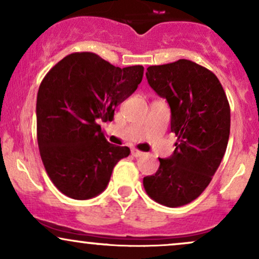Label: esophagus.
I'll return each instance as SVG.
<instances>
[{
	"label": "esophagus",
	"instance_id": "esophagus-1",
	"mask_svg": "<svg viewBox=\"0 0 259 259\" xmlns=\"http://www.w3.org/2000/svg\"><path fill=\"white\" fill-rule=\"evenodd\" d=\"M132 154L134 157H141L142 154H144V152H141V151L139 150H132Z\"/></svg>",
	"mask_w": 259,
	"mask_h": 259
}]
</instances>
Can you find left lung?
<instances>
[{
	"label": "left lung",
	"mask_w": 259,
	"mask_h": 259,
	"mask_svg": "<svg viewBox=\"0 0 259 259\" xmlns=\"http://www.w3.org/2000/svg\"><path fill=\"white\" fill-rule=\"evenodd\" d=\"M147 81L171 111L177 136L173 156L159 158L156 174L144 178L153 201L170 208L185 206L209 185L227 151L230 106L214 73L189 61L151 65Z\"/></svg>",
	"instance_id": "obj_1"
}]
</instances>
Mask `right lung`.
<instances>
[{"label": "right lung", "mask_w": 259, "mask_h": 259, "mask_svg": "<svg viewBox=\"0 0 259 259\" xmlns=\"http://www.w3.org/2000/svg\"><path fill=\"white\" fill-rule=\"evenodd\" d=\"M142 65L119 68L92 52H74L53 65L37 92L36 135L46 173L74 200L95 197L108 185L113 168L129 156L109 144L99 121L138 89Z\"/></svg>", "instance_id": "right-lung-1"}]
</instances>
